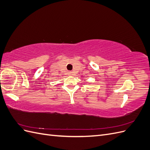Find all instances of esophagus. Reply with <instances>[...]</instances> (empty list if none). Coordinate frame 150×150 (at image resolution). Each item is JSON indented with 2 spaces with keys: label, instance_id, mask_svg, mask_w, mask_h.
<instances>
[{
  "label": "esophagus",
  "instance_id": "obj_1",
  "mask_svg": "<svg viewBox=\"0 0 150 150\" xmlns=\"http://www.w3.org/2000/svg\"><path fill=\"white\" fill-rule=\"evenodd\" d=\"M68 74H69V76H71L72 74V72H71V71H69V72H68Z\"/></svg>",
  "mask_w": 150,
  "mask_h": 150
}]
</instances>
